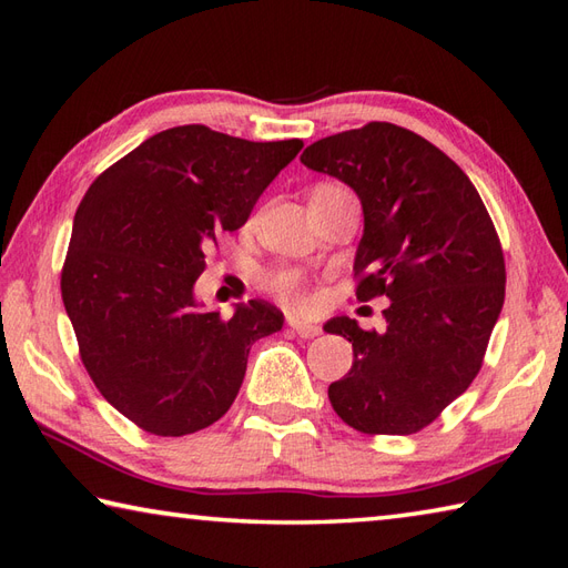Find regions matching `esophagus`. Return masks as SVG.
<instances>
[{"label":"esophagus","instance_id":"esophagus-1","mask_svg":"<svg viewBox=\"0 0 568 568\" xmlns=\"http://www.w3.org/2000/svg\"><path fill=\"white\" fill-rule=\"evenodd\" d=\"M287 324H291V329L297 334V336H303V339H315V336H320V327L317 324H310V322H300V320H287Z\"/></svg>","mask_w":568,"mask_h":568}]
</instances>
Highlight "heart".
Wrapping results in <instances>:
<instances>
[{"label": "heart", "mask_w": 568, "mask_h": 568, "mask_svg": "<svg viewBox=\"0 0 568 568\" xmlns=\"http://www.w3.org/2000/svg\"><path fill=\"white\" fill-rule=\"evenodd\" d=\"M268 285H271V291H273L277 297H281L287 307H293V310L307 307L305 283H303V277H300L297 273H293V271L275 273V275L271 277Z\"/></svg>", "instance_id": "1"}]
</instances>
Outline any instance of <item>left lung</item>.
Returning <instances> with one entry per match:
<instances>
[{
    "label": "left lung",
    "instance_id": "obj_1",
    "mask_svg": "<svg viewBox=\"0 0 568 568\" xmlns=\"http://www.w3.org/2000/svg\"><path fill=\"white\" fill-rule=\"evenodd\" d=\"M300 161L358 195L356 297L390 300L381 334L352 317L324 324L354 346L352 371L329 385L332 407L358 432L415 434L484 364L505 300L496 226L462 168L403 126L342 131L312 143Z\"/></svg>",
    "mask_w": 568,
    "mask_h": 568
}]
</instances>
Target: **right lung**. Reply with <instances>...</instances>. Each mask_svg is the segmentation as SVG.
Segmentation results:
<instances>
[{"label":"right lung","mask_w":568,"mask_h":568,"mask_svg":"<svg viewBox=\"0 0 568 568\" xmlns=\"http://www.w3.org/2000/svg\"><path fill=\"white\" fill-rule=\"evenodd\" d=\"M303 141H246L202 124L165 129L84 192L60 293L104 400L159 437L214 425L244 383L251 346L283 329L263 300L224 320L195 283L216 234L244 226Z\"/></svg>","instance_id":"right-lung-1"}]
</instances>
